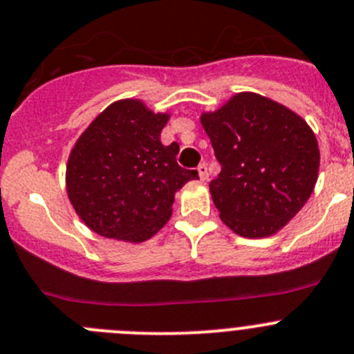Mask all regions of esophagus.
Here are the masks:
<instances>
[{"mask_svg":"<svg viewBox=\"0 0 354 354\" xmlns=\"http://www.w3.org/2000/svg\"><path fill=\"white\" fill-rule=\"evenodd\" d=\"M197 173H199V178L203 181H206L207 178H209V173H207L206 164H199V167H197Z\"/></svg>","mask_w":354,"mask_h":354,"instance_id":"1","label":"esophagus"}]
</instances>
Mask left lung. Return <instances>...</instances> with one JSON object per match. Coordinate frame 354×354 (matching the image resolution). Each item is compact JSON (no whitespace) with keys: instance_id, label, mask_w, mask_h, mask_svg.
Wrapping results in <instances>:
<instances>
[{"instance_id":"1","label":"left lung","mask_w":354,"mask_h":354,"mask_svg":"<svg viewBox=\"0 0 354 354\" xmlns=\"http://www.w3.org/2000/svg\"><path fill=\"white\" fill-rule=\"evenodd\" d=\"M222 171L209 183L220 218L243 237L285 227L318 180V141L283 104L243 92L201 117Z\"/></svg>"}]
</instances>
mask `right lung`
Segmentation results:
<instances>
[{
  "mask_svg": "<svg viewBox=\"0 0 354 354\" xmlns=\"http://www.w3.org/2000/svg\"><path fill=\"white\" fill-rule=\"evenodd\" d=\"M167 118L125 99L85 129L69 155L66 187L88 229L141 243L169 220L174 194L199 174L178 166V143H160Z\"/></svg>",
  "mask_w": 354,
  "mask_h": 354,
  "instance_id": "add662e5",
  "label": "right lung"
}]
</instances>
